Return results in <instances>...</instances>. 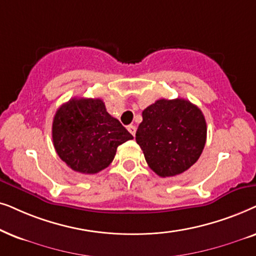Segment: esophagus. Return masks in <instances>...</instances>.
I'll list each match as a JSON object with an SVG mask.
<instances>
[{"label":"esophagus","instance_id":"esophagus-1","mask_svg":"<svg viewBox=\"0 0 256 256\" xmlns=\"http://www.w3.org/2000/svg\"><path fill=\"white\" fill-rule=\"evenodd\" d=\"M128 132H130L132 136H134L136 134V131H137V128H136L134 125H130V126H128Z\"/></svg>","mask_w":256,"mask_h":256}]
</instances>
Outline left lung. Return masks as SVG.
Returning <instances> with one entry per match:
<instances>
[{"mask_svg": "<svg viewBox=\"0 0 256 256\" xmlns=\"http://www.w3.org/2000/svg\"><path fill=\"white\" fill-rule=\"evenodd\" d=\"M207 126L202 110L190 102L159 100L142 111L136 140L145 160L159 176H174L188 170L206 144Z\"/></svg>", "mask_w": 256, "mask_h": 256, "instance_id": "obj_1", "label": "left lung"}]
</instances>
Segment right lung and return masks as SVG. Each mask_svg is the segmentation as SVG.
Wrapping results in <instances>:
<instances>
[{
  "label": "right lung",
  "mask_w": 256,
  "mask_h": 256,
  "mask_svg": "<svg viewBox=\"0 0 256 256\" xmlns=\"http://www.w3.org/2000/svg\"><path fill=\"white\" fill-rule=\"evenodd\" d=\"M130 139L134 136L108 114L100 98H72L54 117L52 142L57 154L71 170L83 174L106 168L118 146Z\"/></svg>",
  "instance_id": "right-lung-1"
}]
</instances>
